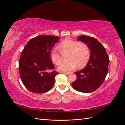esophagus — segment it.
<instances>
[{
    "instance_id": "34e87169",
    "label": "esophagus",
    "mask_w": 125,
    "mask_h": 125,
    "mask_svg": "<svg viewBox=\"0 0 125 125\" xmlns=\"http://www.w3.org/2000/svg\"><path fill=\"white\" fill-rule=\"evenodd\" d=\"M63 73H64V74H67V75H68L70 74V73L69 72H63Z\"/></svg>"
}]
</instances>
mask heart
Segmentation results:
<instances>
[{
    "label": "heart",
    "mask_w": 125,
    "mask_h": 125,
    "mask_svg": "<svg viewBox=\"0 0 125 125\" xmlns=\"http://www.w3.org/2000/svg\"><path fill=\"white\" fill-rule=\"evenodd\" d=\"M58 48L61 52L56 49H52L50 52L51 60L54 64H60L62 61V55L68 54L67 57L68 61L62 63L58 67L60 71H72L77 66L83 68L90 59V50L85 43L67 39L59 44Z\"/></svg>",
    "instance_id": "b5f03b06"
}]
</instances>
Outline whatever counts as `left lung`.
I'll use <instances>...</instances> for the list:
<instances>
[{
  "label": "left lung",
  "instance_id": "left-lung-1",
  "mask_svg": "<svg viewBox=\"0 0 125 125\" xmlns=\"http://www.w3.org/2000/svg\"><path fill=\"white\" fill-rule=\"evenodd\" d=\"M78 41L85 43L90 48V59L86 66L75 72L77 79L72 83L75 90L92 93L100 87L108 72L109 58L105 47L98 40L87 36H79Z\"/></svg>",
  "mask_w": 125,
  "mask_h": 125
}]
</instances>
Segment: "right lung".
I'll return each mask as SVG.
<instances>
[{
  "instance_id": "1",
  "label": "right lung",
  "mask_w": 125,
  "mask_h": 125,
  "mask_svg": "<svg viewBox=\"0 0 125 125\" xmlns=\"http://www.w3.org/2000/svg\"><path fill=\"white\" fill-rule=\"evenodd\" d=\"M60 37L42 35L31 39L22 50L19 62L21 80L29 91L41 94L47 92L53 86L58 73L54 69L50 52Z\"/></svg>"
}]
</instances>
